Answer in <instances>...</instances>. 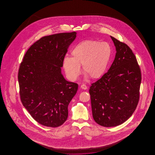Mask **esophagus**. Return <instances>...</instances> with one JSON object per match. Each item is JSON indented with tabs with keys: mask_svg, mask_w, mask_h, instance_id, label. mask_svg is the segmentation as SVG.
<instances>
[{
	"mask_svg": "<svg viewBox=\"0 0 155 155\" xmlns=\"http://www.w3.org/2000/svg\"><path fill=\"white\" fill-rule=\"evenodd\" d=\"M81 88L84 89V90H86V89H87V86L85 85V84H82V85H81Z\"/></svg>",
	"mask_w": 155,
	"mask_h": 155,
	"instance_id": "obj_1",
	"label": "esophagus"
}]
</instances>
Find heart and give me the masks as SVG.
<instances>
[{"label":"heart","instance_id":"1","mask_svg":"<svg viewBox=\"0 0 155 155\" xmlns=\"http://www.w3.org/2000/svg\"><path fill=\"white\" fill-rule=\"evenodd\" d=\"M73 57L66 56L63 68L68 78L74 81L80 74V65L86 77L99 79L103 75L112 55V48L107 42L85 40L77 44L71 50Z\"/></svg>","mask_w":155,"mask_h":155}]
</instances>
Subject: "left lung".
<instances>
[{"label":"left lung","instance_id":"1","mask_svg":"<svg viewBox=\"0 0 155 155\" xmlns=\"http://www.w3.org/2000/svg\"><path fill=\"white\" fill-rule=\"evenodd\" d=\"M110 37L115 58L108 71L89 89L93 118L107 127L120 125L131 116L138 105L141 82V69L132 50Z\"/></svg>","mask_w":155,"mask_h":155}]
</instances>
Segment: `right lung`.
<instances>
[{
    "label": "right lung",
    "mask_w": 155,
    "mask_h": 155,
    "mask_svg": "<svg viewBox=\"0 0 155 155\" xmlns=\"http://www.w3.org/2000/svg\"><path fill=\"white\" fill-rule=\"evenodd\" d=\"M76 32L44 36L27 50L18 71L20 100L36 122L56 127L68 116V105L78 85L61 73L68 49Z\"/></svg>",
    "instance_id": "add662e5"
}]
</instances>
